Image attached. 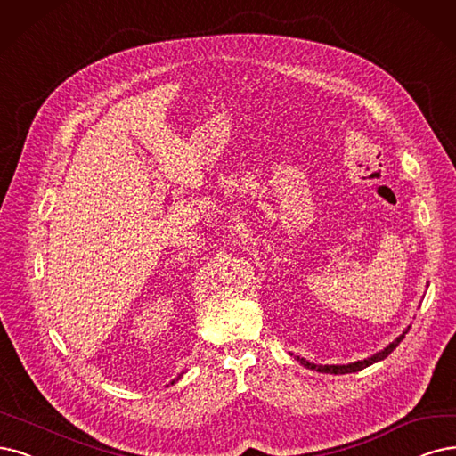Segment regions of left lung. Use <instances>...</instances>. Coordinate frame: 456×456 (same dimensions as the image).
I'll return each mask as SVG.
<instances>
[{
  "label": "left lung",
  "mask_w": 456,
  "mask_h": 456,
  "mask_svg": "<svg viewBox=\"0 0 456 456\" xmlns=\"http://www.w3.org/2000/svg\"><path fill=\"white\" fill-rule=\"evenodd\" d=\"M406 332H408V330H406ZM406 332H403V334H406ZM403 334L398 336V338H396L393 344L387 346L383 351L376 353L374 357L364 359V361H357V362H351V364H342V366H329V364H325V366H322V364H312V362H308V361H305V359H300V357H297V361H300L302 364L308 366V368L317 370V372H325V374H351V372H359V370H362V368H366V366H370V364H374V362H378V361H383L387 355H391V353L396 349V346L403 340Z\"/></svg>",
  "instance_id": "1"
}]
</instances>
